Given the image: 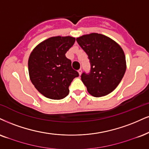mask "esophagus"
I'll return each mask as SVG.
<instances>
[{
  "instance_id": "esophagus-1",
  "label": "esophagus",
  "mask_w": 149,
  "mask_h": 149,
  "mask_svg": "<svg viewBox=\"0 0 149 149\" xmlns=\"http://www.w3.org/2000/svg\"><path fill=\"white\" fill-rule=\"evenodd\" d=\"M78 72H79V75L81 76V73H82V70L81 69H79L78 70Z\"/></svg>"
}]
</instances>
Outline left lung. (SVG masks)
<instances>
[{
    "label": "left lung",
    "mask_w": 149,
    "mask_h": 149,
    "mask_svg": "<svg viewBox=\"0 0 149 149\" xmlns=\"http://www.w3.org/2000/svg\"><path fill=\"white\" fill-rule=\"evenodd\" d=\"M88 56L91 72L81 74V80L93 96L107 95L117 88L126 70V56L122 47L112 38L98 33L77 38Z\"/></svg>",
    "instance_id": "obj_1"
}]
</instances>
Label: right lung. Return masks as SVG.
<instances>
[{"label":"right lung","instance_id":"add662e5","mask_svg":"<svg viewBox=\"0 0 149 149\" xmlns=\"http://www.w3.org/2000/svg\"><path fill=\"white\" fill-rule=\"evenodd\" d=\"M72 36H53L34 47L29 56L30 79L41 94L51 100H61L68 95L72 81L79 77L65 53L74 45Z\"/></svg>","mask_w":149,"mask_h":149}]
</instances>
